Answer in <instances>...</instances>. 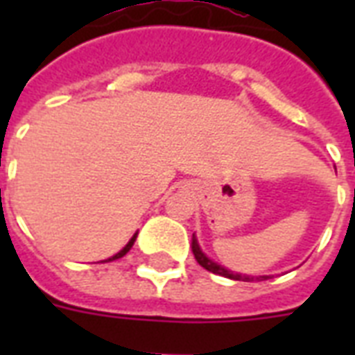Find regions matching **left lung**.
I'll return each instance as SVG.
<instances>
[{
  "instance_id": "1",
  "label": "left lung",
  "mask_w": 355,
  "mask_h": 355,
  "mask_svg": "<svg viewBox=\"0 0 355 355\" xmlns=\"http://www.w3.org/2000/svg\"><path fill=\"white\" fill-rule=\"evenodd\" d=\"M191 252H193L195 259H197V263H199L200 267H205L206 270L214 272V275H221V276H225V278H232V280H254L252 276L237 275V272L227 270L225 267L214 263L211 259L206 258L205 254L200 252V248H199V245H197V239H195V237H191ZM267 278H269V276H256V280H267Z\"/></svg>"
}]
</instances>
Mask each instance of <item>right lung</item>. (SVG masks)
Here are the masks:
<instances>
[{
    "label": "right lung",
    "instance_id": "add662e5",
    "mask_svg": "<svg viewBox=\"0 0 355 355\" xmlns=\"http://www.w3.org/2000/svg\"><path fill=\"white\" fill-rule=\"evenodd\" d=\"M136 236H138V234H134L132 236V239H130V241L127 243V245H125V247H123V250H119L118 254H116V256H112V258H108V259H105V261H112V259H118V258H123V256H125V254L128 252V250H130V248H132V245H134V241H136Z\"/></svg>",
    "mask_w": 355,
    "mask_h": 355
}]
</instances>
